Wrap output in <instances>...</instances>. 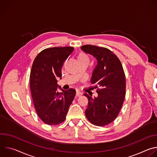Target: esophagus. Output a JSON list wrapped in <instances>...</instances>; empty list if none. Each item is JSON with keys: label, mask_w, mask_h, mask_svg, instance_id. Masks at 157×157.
I'll use <instances>...</instances> for the list:
<instances>
[{"label": "esophagus", "mask_w": 157, "mask_h": 157, "mask_svg": "<svg viewBox=\"0 0 157 157\" xmlns=\"http://www.w3.org/2000/svg\"><path fill=\"white\" fill-rule=\"evenodd\" d=\"M76 96H82V93L80 92V91H79L78 90H76Z\"/></svg>", "instance_id": "34e87169"}]
</instances>
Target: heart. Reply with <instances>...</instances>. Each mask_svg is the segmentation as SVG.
<instances>
[{
  "mask_svg": "<svg viewBox=\"0 0 157 157\" xmlns=\"http://www.w3.org/2000/svg\"><path fill=\"white\" fill-rule=\"evenodd\" d=\"M78 59H80V60H87V61H88V58L84 53H80L78 57Z\"/></svg>",
  "mask_w": 157,
  "mask_h": 157,
  "instance_id": "b5f03b06",
  "label": "heart"
}]
</instances>
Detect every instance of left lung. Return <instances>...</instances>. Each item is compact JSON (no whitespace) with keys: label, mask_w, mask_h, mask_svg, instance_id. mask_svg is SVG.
I'll list each match as a JSON object with an SVG mask.
<instances>
[{"label":"left lung","mask_w":157,"mask_h":157,"mask_svg":"<svg viewBox=\"0 0 157 157\" xmlns=\"http://www.w3.org/2000/svg\"><path fill=\"white\" fill-rule=\"evenodd\" d=\"M81 49L95 57L98 62L91 81L98 89V96L93 98L84 94L88 99L86 117L95 125H108L117 117L125 96V77L122 65L107 48L86 44Z\"/></svg>","instance_id":"left-lung-1"}]
</instances>
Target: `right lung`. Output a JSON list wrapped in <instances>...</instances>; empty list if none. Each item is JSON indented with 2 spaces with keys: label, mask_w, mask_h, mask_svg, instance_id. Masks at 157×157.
Returning <instances> with one entry per match:
<instances>
[{
  "label": "right lung",
  "mask_w": 157,
  "mask_h": 157,
  "mask_svg": "<svg viewBox=\"0 0 157 157\" xmlns=\"http://www.w3.org/2000/svg\"><path fill=\"white\" fill-rule=\"evenodd\" d=\"M74 48L53 47L44 49L35 58L30 76V85L33 104L41 120L50 125L63 122L76 95V90H63L57 84L61 79L64 61ZM59 88L62 91H57Z\"/></svg>",
  "instance_id": "1"
}]
</instances>
